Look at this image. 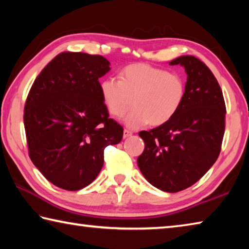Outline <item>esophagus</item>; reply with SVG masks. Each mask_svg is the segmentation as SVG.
Returning a JSON list of instances; mask_svg holds the SVG:
<instances>
[{"mask_svg": "<svg viewBox=\"0 0 249 249\" xmlns=\"http://www.w3.org/2000/svg\"><path fill=\"white\" fill-rule=\"evenodd\" d=\"M133 135V132H130L129 129H124V138H127V137H129V136H132Z\"/></svg>", "mask_w": 249, "mask_h": 249, "instance_id": "34e87169", "label": "esophagus"}]
</instances>
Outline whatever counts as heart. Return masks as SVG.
<instances>
[{
  "mask_svg": "<svg viewBox=\"0 0 249 249\" xmlns=\"http://www.w3.org/2000/svg\"><path fill=\"white\" fill-rule=\"evenodd\" d=\"M100 92L109 114L125 119L132 128L150 123L161 125L174 117L184 100L185 84L181 75L147 64L126 66L119 80L105 78L100 82Z\"/></svg>",
  "mask_w": 249,
  "mask_h": 249,
  "instance_id": "1",
  "label": "heart"
}]
</instances>
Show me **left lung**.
Returning a JSON list of instances; mask_svg holds the SVG:
<instances>
[{
    "instance_id": "obj_1",
    "label": "left lung",
    "mask_w": 249,
    "mask_h": 249,
    "mask_svg": "<svg viewBox=\"0 0 249 249\" xmlns=\"http://www.w3.org/2000/svg\"><path fill=\"white\" fill-rule=\"evenodd\" d=\"M188 74L184 100L166 123L138 135L145 149L137 158L146 180L165 192H179L203 177L221 153L226 107L220 84L203 61L181 56Z\"/></svg>"
}]
</instances>
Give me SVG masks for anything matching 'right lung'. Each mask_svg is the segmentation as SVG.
Here are the masks:
<instances>
[{
	"label": "right lung",
	"mask_w": 249,
	"mask_h": 249,
	"mask_svg": "<svg viewBox=\"0 0 249 249\" xmlns=\"http://www.w3.org/2000/svg\"><path fill=\"white\" fill-rule=\"evenodd\" d=\"M109 71L100 54L64 52L37 75L24 107L28 155L46 179L77 191L89 185L104 163V149L119 144L124 129L100 92Z\"/></svg>",
	"instance_id": "right-lung-1"
}]
</instances>
